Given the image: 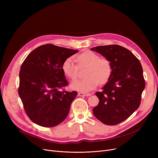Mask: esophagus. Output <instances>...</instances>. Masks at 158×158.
I'll return each instance as SVG.
<instances>
[{
    "label": "esophagus",
    "mask_w": 158,
    "mask_h": 158,
    "mask_svg": "<svg viewBox=\"0 0 158 158\" xmlns=\"http://www.w3.org/2000/svg\"><path fill=\"white\" fill-rule=\"evenodd\" d=\"M78 95L80 97H89L91 95L90 94H85V93H82V92H79L78 93Z\"/></svg>",
    "instance_id": "1"
}]
</instances>
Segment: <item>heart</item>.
Here are the masks:
<instances>
[{"label": "heart", "mask_w": 158, "mask_h": 158, "mask_svg": "<svg viewBox=\"0 0 158 158\" xmlns=\"http://www.w3.org/2000/svg\"><path fill=\"white\" fill-rule=\"evenodd\" d=\"M79 67L87 66L85 79L73 81L71 88L81 92H88L95 89L98 83L104 84L110 79L112 73V65L109 60L100 57L95 52L87 51L77 56ZM79 68L72 57L66 59L62 64V70L66 76L73 80L77 76Z\"/></svg>", "instance_id": "b5f03b06"}]
</instances>
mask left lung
<instances>
[{"label":"left lung","mask_w":158,"mask_h":158,"mask_svg":"<svg viewBox=\"0 0 158 158\" xmlns=\"http://www.w3.org/2000/svg\"><path fill=\"white\" fill-rule=\"evenodd\" d=\"M109 60L112 73L102 92L95 95L98 104L93 109L95 117L106 125L126 120L139 106L145 86L142 64L128 49L118 45L91 48Z\"/></svg>","instance_id":"1"}]
</instances>
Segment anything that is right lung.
Listing matches in <instances>:
<instances>
[{
    "label": "right lung",
    "mask_w": 158,
    "mask_h": 158,
    "mask_svg": "<svg viewBox=\"0 0 158 158\" xmlns=\"http://www.w3.org/2000/svg\"><path fill=\"white\" fill-rule=\"evenodd\" d=\"M78 52L47 44L33 50L23 62L19 94L29 118L37 125L54 127L67 117L77 92L59 89L69 85L62 64Z\"/></svg>",
    "instance_id": "1"
}]
</instances>
